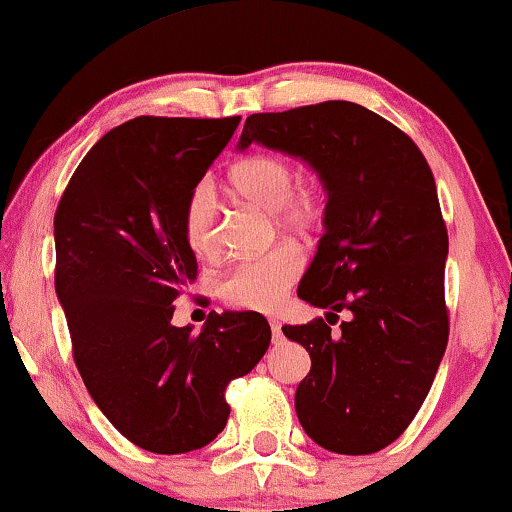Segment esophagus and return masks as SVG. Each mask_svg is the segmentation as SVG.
<instances>
[{"instance_id":"1","label":"esophagus","mask_w":512,"mask_h":512,"mask_svg":"<svg viewBox=\"0 0 512 512\" xmlns=\"http://www.w3.org/2000/svg\"><path fill=\"white\" fill-rule=\"evenodd\" d=\"M270 330H273V342H280L282 339V325L277 320L270 318Z\"/></svg>"}]
</instances>
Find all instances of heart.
<instances>
[{
    "mask_svg": "<svg viewBox=\"0 0 512 512\" xmlns=\"http://www.w3.org/2000/svg\"><path fill=\"white\" fill-rule=\"evenodd\" d=\"M294 161L280 154H254L232 168V189L249 204L275 211L287 230H313L325 216V185L320 180L296 182ZM182 237L197 256H211L220 242V208L216 189L201 180L182 204ZM304 270L294 246H277L268 254L244 258L220 280V294L232 306L249 311H275Z\"/></svg>",
    "mask_w": 512,
    "mask_h": 512,
    "instance_id": "b5f03b06",
    "label": "heart"
}]
</instances>
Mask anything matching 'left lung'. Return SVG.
I'll list each match as a JSON object with an SVG mask.
<instances>
[{
  "label": "left lung",
  "mask_w": 512,
  "mask_h": 512,
  "mask_svg": "<svg viewBox=\"0 0 512 512\" xmlns=\"http://www.w3.org/2000/svg\"><path fill=\"white\" fill-rule=\"evenodd\" d=\"M254 142L301 156L327 192L325 235L296 289L327 320L282 327L311 356L296 415L327 451H382L413 422L449 342V232L430 163L406 132L353 102L251 113L239 149ZM339 312L350 318L332 331Z\"/></svg>",
  "instance_id": "obj_1"
}]
</instances>
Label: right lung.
<instances>
[{"mask_svg": "<svg viewBox=\"0 0 512 512\" xmlns=\"http://www.w3.org/2000/svg\"><path fill=\"white\" fill-rule=\"evenodd\" d=\"M239 121L132 118L87 151L56 206L54 287L73 361L111 425L151 453L211 444L230 418L227 384L270 344L256 311H211L199 334L170 323L197 280L182 204Z\"/></svg>", "mask_w": 512, "mask_h": 512, "instance_id": "add662e5", "label": "right lung"}]
</instances>
